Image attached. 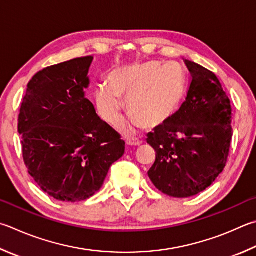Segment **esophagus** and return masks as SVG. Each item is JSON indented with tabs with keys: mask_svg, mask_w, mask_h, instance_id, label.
<instances>
[{
	"mask_svg": "<svg viewBox=\"0 0 256 256\" xmlns=\"http://www.w3.org/2000/svg\"><path fill=\"white\" fill-rule=\"evenodd\" d=\"M126 144L128 146H138L142 144V141L138 140V138H128Z\"/></svg>",
	"mask_w": 256,
	"mask_h": 256,
	"instance_id": "1",
	"label": "esophagus"
}]
</instances>
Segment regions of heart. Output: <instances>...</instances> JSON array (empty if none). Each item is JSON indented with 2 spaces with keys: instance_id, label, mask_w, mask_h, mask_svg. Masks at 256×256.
<instances>
[{
  "instance_id": "1",
  "label": "heart",
  "mask_w": 256,
  "mask_h": 256,
  "mask_svg": "<svg viewBox=\"0 0 256 256\" xmlns=\"http://www.w3.org/2000/svg\"><path fill=\"white\" fill-rule=\"evenodd\" d=\"M184 88V72L178 62H138L110 72L108 85L96 87L95 103L100 118L116 125L124 108L120 97H126V108L131 113L128 128L132 131L140 125L154 128L178 110Z\"/></svg>"
}]
</instances>
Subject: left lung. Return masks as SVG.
Wrapping results in <instances>:
<instances>
[{
  "label": "left lung",
  "instance_id": "8db88e82",
  "mask_svg": "<svg viewBox=\"0 0 256 256\" xmlns=\"http://www.w3.org/2000/svg\"><path fill=\"white\" fill-rule=\"evenodd\" d=\"M192 75L186 100L168 122L148 134L156 161L152 184L168 196L202 192L224 170L232 136L230 100L215 74L184 60Z\"/></svg>",
  "mask_w": 256,
  "mask_h": 256
}]
</instances>
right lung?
<instances>
[{
	"label": "right lung",
	"instance_id": "add662e5",
	"mask_svg": "<svg viewBox=\"0 0 256 256\" xmlns=\"http://www.w3.org/2000/svg\"><path fill=\"white\" fill-rule=\"evenodd\" d=\"M92 56L42 69L28 84L18 114L23 161L36 184L57 200L98 192L124 154L120 134L96 114L84 88Z\"/></svg>",
	"mask_w": 256,
	"mask_h": 256
}]
</instances>
